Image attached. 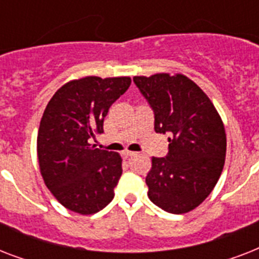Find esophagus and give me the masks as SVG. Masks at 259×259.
<instances>
[{
    "instance_id": "1",
    "label": "esophagus",
    "mask_w": 259,
    "mask_h": 259,
    "mask_svg": "<svg viewBox=\"0 0 259 259\" xmlns=\"http://www.w3.org/2000/svg\"><path fill=\"white\" fill-rule=\"evenodd\" d=\"M123 156H125L126 158H129V157H133V156H136V153H134V152H129V150H125V152H123Z\"/></svg>"
}]
</instances>
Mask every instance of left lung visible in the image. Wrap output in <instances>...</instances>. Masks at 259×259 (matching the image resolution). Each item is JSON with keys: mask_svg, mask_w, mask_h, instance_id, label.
<instances>
[{"mask_svg": "<svg viewBox=\"0 0 259 259\" xmlns=\"http://www.w3.org/2000/svg\"><path fill=\"white\" fill-rule=\"evenodd\" d=\"M154 113L156 133L168 134V154L152 158L148 196L166 212L185 213L217 185L226 157V132L203 90L181 74L134 76Z\"/></svg>", "mask_w": 259, "mask_h": 259, "instance_id": "obj_1", "label": "left lung"}]
</instances>
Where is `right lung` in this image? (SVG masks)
Segmentation results:
<instances>
[{"label":"right lung","instance_id":"right-lung-1","mask_svg":"<svg viewBox=\"0 0 259 259\" xmlns=\"http://www.w3.org/2000/svg\"><path fill=\"white\" fill-rule=\"evenodd\" d=\"M130 83L127 76L71 80L55 93L44 110L37 134L40 172L59 203L74 212L95 213L113 200L122 158L91 141L103 133L110 106Z\"/></svg>","mask_w":259,"mask_h":259}]
</instances>
